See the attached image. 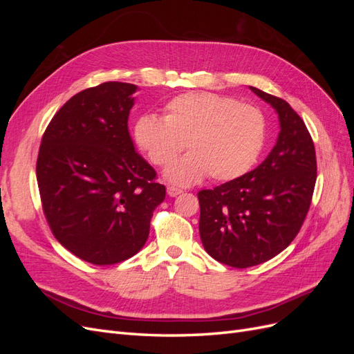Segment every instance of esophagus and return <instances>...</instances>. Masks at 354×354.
I'll return each mask as SVG.
<instances>
[{
    "label": "esophagus",
    "mask_w": 354,
    "mask_h": 354,
    "mask_svg": "<svg viewBox=\"0 0 354 354\" xmlns=\"http://www.w3.org/2000/svg\"><path fill=\"white\" fill-rule=\"evenodd\" d=\"M167 194H168L169 196L174 198V196H178L180 194H183V190L176 187V186H168V187H167Z\"/></svg>",
    "instance_id": "esophagus-1"
}]
</instances>
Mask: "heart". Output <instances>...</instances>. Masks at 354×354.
<instances>
[{
  "label": "heart",
  "mask_w": 354,
  "mask_h": 354,
  "mask_svg": "<svg viewBox=\"0 0 354 354\" xmlns=\"http://www.w3.org/2000/svg\"><path fill=\"white\" fill-rule=\"evenodd\" d=\"M267 121L257 106L214 93H186L164 106L162 120L138 118L134 140L153 165L165 167L187 147L191 152L165 171L168 181L189 186L205 178L232 181L259 160Z\"/></svg>",
  "instance_id": "b5f03b06"
}]
</instances>
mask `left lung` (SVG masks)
Returning a JSON list of instances; mask_svg holds the SVG:
<instances>
[{"label": "left lung", "instance_id": "obj_1", "mask_svg": "<svg viewBox=\"0 0 354 354\" xmlns=\"http://www.w3.org/2000/svg\"><path fill=\"white\" fill-rule=\"evenodd\" d=\"M250 88L279 115L277 142L255 169L198 194L203 248L234 269L270 260L295 239L317 176L313 138L299 115L283 99Z\"/></svg>", "mask_w": 354, "mask_h": 354}]
</instances>
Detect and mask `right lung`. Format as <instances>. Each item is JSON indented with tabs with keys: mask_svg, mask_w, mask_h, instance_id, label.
<instances>
[{
	"mask_svg": "<svg viewBox=\"0 0 354 354\" xmlns=\"http://www.w3.org/2000/svg\"><path fill=\"white\" fill-rule=\"evenodd\" d=\"M136 90L109 81L75 94L53 116L39 146L37 181L50 230L95 266L140 251L165 199V186L128 133Z\"/></svg>",
	"mask_w": 354,
	"mask_h": 354,
	"instance_id": "1",
	"label": "right lung"
}]
</instances>
